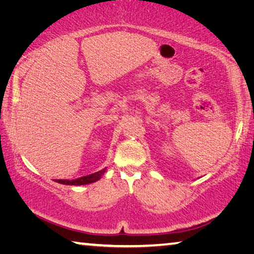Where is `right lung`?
Here are the masks:
<instances>
[{"label":"right lung","instance_id":"1","mask_svg":"<svg viewBox=\"0 0 254 254\" xmlns=\"http://www.w3.org/2000/svg\"><path fill=\"white\" fill-rule=\"evenodd\" d=\"M105 171H107V168H104V169L97 171V173L94 174H91V175H87V176H84V177H80V178H77V179H72V181H68V179H57V183H59V184H64V185H87V184H92V183H95L101 179V177L103 176Z\"/></svg>","mask_w":254,"mask_h":254}]
</instances>
